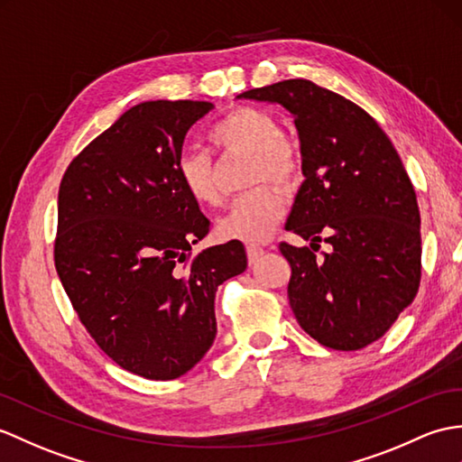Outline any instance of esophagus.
Returning <instances> with one entry per match:
<instances>
[{"mask_svg":"<svg viewBox=\"0 0 462 462\" xmlns=\"http://www.w3.org/2000/svg\"><path fill=\"white\" fill-rule=\"evenodd\" d=\"M245 252H248L250 263H254L260 260V255L263 254V248H260V245H255V244H250V245H245Z\"/></svg>","mask_w":462,"mask_h":462,"instance_id":"1","label":"esophagus"}]
</instances>
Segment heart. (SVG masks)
<instances>
[{"instance_id":"b5f03b06","label":"heart","mask_w":462,"mask_h":462,"mask_svg":"<svg viewBox=\"0 0 462 462\" xmlns=\"http://www.w3.org/2000/svg\"><path fill=\"white\" fill-rule=\"evenodd\" d=\"M208 142L224 153H252L250 185L273 180L291 187L299 177V155L291 142L282 135L275 117L262 108L242 106L228 112L208 130ZM177 179L182 192L199 207H217L220 189L217 169L208 153L187 149L177 159ZM283 214L282 195L262 185L236 199L218 220L217 232L224 240L262 242L275 228Z\"/></svg>"}]
</instances>
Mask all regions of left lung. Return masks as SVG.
Returning <instances> with one entry per match:
<instances>
[{
  "label": "left lung",
  "mask_w": 462,
  "mask_h": 462,
  "mask_svg": "<svg viewBox=\"0 0 462 462\" xmlns=\"http://www.w3.org/2000/svg\"><path fill=\"white\" fill-rule=\"evenodd\" d=\"M238 98L280 104L301 142L303 185L280 244L291 265L289 305L323 346L360 350L383 337L421 280L420 207L402 159L370 114L345 96L293 79ZM319 241L331 252L320 261Z\"/></svg>",
  "instance_id": "left-lung-1"
}]
</instances>
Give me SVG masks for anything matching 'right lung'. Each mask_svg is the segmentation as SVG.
Instances as JSON below:
<instances>
[{
    "label": "right lung",
    "instance_id": "1",
    "mask_svg": "<svg viewBox=\"0 0 462 462\" xmlns=\"http://www.w3.org/2000/svg\"><path fill=\"white\" fill-rule=\"evenodd\" d=\"M214 106H134L72 159L59 189L55 267L80 323L124 370L175 380L217 337L214 295L248 267L230 240L192 255L210 222L182 192V142Z\"/></svg>",
    "mask_w": 462,
    "mask_h": 462
}]
</instances>
